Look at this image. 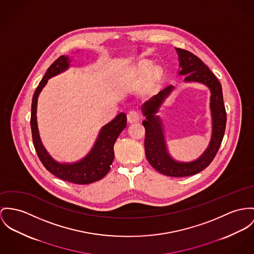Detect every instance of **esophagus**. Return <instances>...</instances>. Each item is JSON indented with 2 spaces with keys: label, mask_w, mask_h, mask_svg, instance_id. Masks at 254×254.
Here are the masks:
<instances>
[{
  "label": "esophagus",
  "mask_w": 254,
  "mask_h": 254,
  "mask_svg": "<svg viewBox=\"0 0 254 254\" xmlns=\"http://www.w3.org/2000/svg\"><path fill=\"white\" fill-rule=\"evenodd\" d=\"M141 118H142V115H141V113H140L139 110H131V111H129L128 114H127V120H128L129 123L137 122V121H139Z\"/></svg>",
  "instance_id": "1"
}]
</instances>
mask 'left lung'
I'll use <instances>...</instances> for the list:
<instances>
[{
	"label": "left lung",
	"instance_id": "1",
	"mask_svg": "<svg viewBox=\"0 0 254 254\" xmlns=\"http://www.w3.org/2000/svg\"><path fill=\"white\" fill-rule=\"evenodd\" d=\"M179 54L181 75L186 74V81H196L207 85L212 93L211 110L213 116V134L208 149L195 161L190 163L177 162L167 154L159 118L155 116L163 99L174 89L168 86L142 106L146 120L142 122L145 127V154L150 164L163 175L188 177L195 175L210 165L221 145L226 127V111L223 102L222 88L210 68L191 52L176 48Z\"/></svg>",
	"mask_w": 254,
	"mask_h": 254
}]
</instances>
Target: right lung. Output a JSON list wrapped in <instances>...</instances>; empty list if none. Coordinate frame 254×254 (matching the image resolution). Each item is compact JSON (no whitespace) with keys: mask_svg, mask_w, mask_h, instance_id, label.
Returning a JSON list of instances; mask_svg holds the SVG:
<instances>
[{"mask_svg":"<svg viewBox=\"0 0 254 254\" xmlns=\"http://www.w3.org/2000/svg\"><path fill=\"white\" fill-rule=\"evenodd\" d=\"M66 56L59 57L46 70L43 78L34 94L32 100L31 128L36 152L43 166L53 175L63 181L77 185H88L102 179L106 175L114 159V144L118 136L127 127V115L120 113L117 117L105 125L98 137V140L90 152L81 161L73 164H61L48 155L41 144L37 125V102L39 93L46 85L48 79L66 69L69 65Z\"/></svg>","mask_w":254,"mask_h":254,"instance_id":"1","label":"right lung"}]
</instances>
